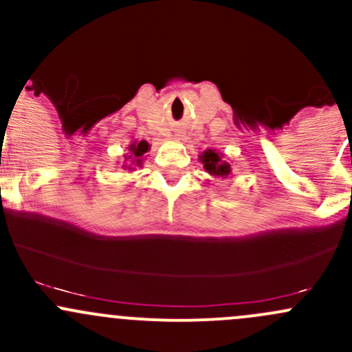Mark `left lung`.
<instances>
[{
  "instance_id": "left-lung-1",
  "label": "left lung",
  "mask_w": 352,
  "mask_h": 352,
  "mask_svg": "<svg viewBox=\"0 0 352 352\" xmlns=\"http://www.w3.org/2000/svg\"><path fill=\"white\" fill-rule=\"evenodd\" d=\"M199 160L204 165V170L214 179H226L232 173V165L225 160L219 151L216 150H206L202 155H199Z\"/></svg>"
}]
</instances>
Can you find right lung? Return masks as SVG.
<instances>
[{"instance_id": "add662e5", "label": "right lung", "mask_w": 352, "mask_h": 352, "mask_svg": "<svg viewBox=\"0 0 352 352\" xmlns=\"http://www.w3.org/2000/svg\"><path fill=\"white\" fill-rule=\"evenodd\" d=\"M148 151H150V144L148 141H134L133 144H129V155H126L124 158V168L126 170H134V166L143 165V160L146 158Z\"/></svg>"}]
</instances>
